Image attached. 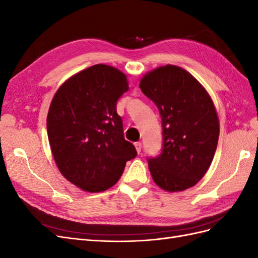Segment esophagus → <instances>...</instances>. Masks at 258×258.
Wrapping results in <instances>:
<instances>
[{"mask_svg": "<svg viewBox=\"0 0 258 258\" xmlns=\"http://www.w3.org/2000/svg\"><path fill=\"white\" fill-rule=\"evenodd\" d=\"M135 146H136L137 152L140 154V152H141V150H142V143L141 142H136Z\"/></svg>", "mask_w": 258, "mask_h": 258, "instance_id": "esophagus-1", "label": "esophagus"}]
</instances>
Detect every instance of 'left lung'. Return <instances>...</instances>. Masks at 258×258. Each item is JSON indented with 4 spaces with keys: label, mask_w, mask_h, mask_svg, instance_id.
Listing matches in <instances>:
<instances>
[{
    "label": "left lung",
    "mask_w": 258,
    "mask_h": 258,
    "mask_svg": "<svg viewBox=\"0 0 258 258\" xmlns=\"http://www.w3.org/2000/svg\"><path fill=\"white\" fill-rule=\"evenodd\" d=\"M140 88L161 117L162 150L147 159L154 182L168 191L192 187L216 151L220 122L212 99L192 75L170 64L147 73Z\"/></svg>",
    "instance_id": "left-lung-1"
}]
</instances>
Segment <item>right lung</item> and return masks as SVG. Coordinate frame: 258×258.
I'll use <instances>...</instances> for the list:
<instances>
[{"mask_svg": "<svg viewBox=\"0 0 258 258\" xmlns=\"http://www.w3.org/2000/svg\"><path fill=\"white\" fill-rule=\"evenodd\" d=\"M128 89L119 70L96 64L63 83L51 101L47 135L53 159L62 175L83 190L110 188L138 155L124 140L116 111Z\"/></svg>", "mask_w": 258, "mask_h": 258, "instance_id": "1", "label": "right lung"}]
</instances>
